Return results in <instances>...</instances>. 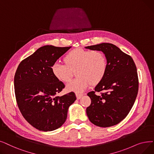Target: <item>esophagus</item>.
Returning <instances> with one entry per match:
<instances>
[{"mask_svg":"<svg viewBox=\"0 0 154 154\" xmlns=\"http://www.w3.org/2000/svg\"><path fill=\"white\" fill-rule=\"evenodd\" d=\"M83 94H80V93H76V97H77V99H80L82 97Z\"/></svg>","mask_w":154,"mask_h":154,"instance_id":"34e87169","label":"esophagus"}]
</instances>
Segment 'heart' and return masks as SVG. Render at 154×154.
Listing matches in <instances>:
<instances>
[{
    "label": "heart",
    "mask_w": 154,
    "mask_h": 154,
    "mask_svg": "<svg viewBox=\"0 0 154 154\" xmlns=\"http://www.w3.org/2000/svg\"><path fill=\"white\" fill-rule=\"evenodd\" d=\"M65 64L55 63L51 66L53 75L58 81L68 82L76 72L77 78L66 86L68 91L81 93L91 85H96L104 79L108 60L99 50L75 48L69 51L63 58Z\"/></svg>",
    "instance_id": "obj_1"
}]
</instances>
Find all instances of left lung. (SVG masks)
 Returning a JSON list of instances; mask_svg holds the SVG:
<instances>
[{"instance_id": "1", "label": "left lung", "mask_w": 154, "mask_h": 154, "mask_svg": "<svg viewBox=\"0 0 154 154\" xmlns=\"http://www.w3.org/2000/svg\"><path fill=\"white\" fill-rule=\"evenodd\" d=\"M103 51L108 60V69L103 81L94 91L88 93L91 99L86 109L90 122L100 127H109L121 122L133 107L138 91L137 67L132 58L111 43L86 46ZM96 91L101 93L97 96Z\"/></svg>"}]
</instances>
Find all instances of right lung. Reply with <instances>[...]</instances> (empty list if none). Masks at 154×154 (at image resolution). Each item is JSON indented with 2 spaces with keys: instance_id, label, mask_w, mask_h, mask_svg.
Wrapping results in <instances>:
<instances>
[{
  "instance_id": "1",
  "label": "right lung",
  "mask_w": 154,
  "mask_h": 154,
  "mask_svg": "<svg viewBox=\"0 0 154 154\" xmlns=\"http://www.w3.org/2000/svg\"><path fill=\"white\" fill-rule=\"evenodd\" d=\"M70 48L43 46L23 60L16 72L14 91L18 108L26 121L40 131L60 128L66 121L69 106L76 100L73 92L56 96L65 85L51 71L52 65Z\"/></svg>"
}]
</instances>
